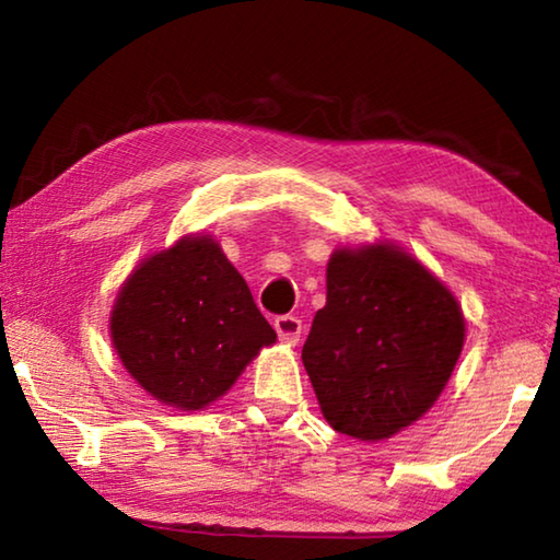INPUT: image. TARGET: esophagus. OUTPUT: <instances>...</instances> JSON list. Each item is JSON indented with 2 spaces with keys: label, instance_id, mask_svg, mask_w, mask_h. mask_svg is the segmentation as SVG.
<instances>
[{
  "label": "esophagus",
  "instance_id": "34e87169",
  "mask_svg": "<svg viewBox=\"0 0 560 560\" xmlns=\"http://www.w3.org/2000/svg\"><path fill=\"white\" fill-rule=\"evenodd\" d=\"M273 328H277L279 340L287 346H296L301 338V318L299 316H279L273 320Z\"/></svg>",
  "mask_w": 560,
  "mask_h": 560
}]
</instances>
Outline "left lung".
<instances>
[{"label": "left lung", "instance_id": "left-lung-1", "mask_svg": "<svg viewBox=\"0 0 560 560\" xmlns=\"http://www.w3.org/2000/svg\"><path fill=\"white\" fill-rule=\"evenodd\" d=\"M301 358L330 428L393 438L430 410L464 346L452 291L395 244L336 249Z\"/></svg>", "mask_w": 560, "mask_h": 560}]
</instances>
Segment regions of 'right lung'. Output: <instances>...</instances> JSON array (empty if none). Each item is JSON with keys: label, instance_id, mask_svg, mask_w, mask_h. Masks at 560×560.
Wrapping results in <instances>:
<instances>
[{"label": "right lung", "instance_id": "add662e5", "mask_svg": "<svg viewBox=\"0 0 560 560\" xmlns=\"http://www.w3.org/2000/svg\"><path fill=\"white\" fill-rule=\"evenodd\" d=\"M126 371L155 400L202 410L277 330L212 236H183L130 273L110 314Z\"/></svg>", "mask_w": 560, "mask_h": 560}]
</instances>
